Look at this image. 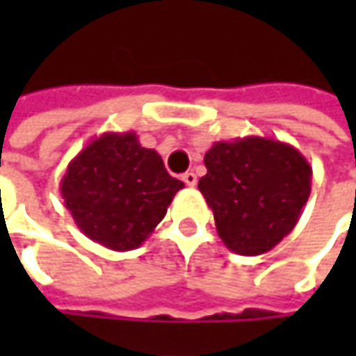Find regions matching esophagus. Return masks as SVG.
I'll return each instance as SVG.
<instances>
[{
	"mask_svg": "<svg viewBox=\"0 0 356 356\" xmlns=\"http://www.w3.org/2000/svg\"><path fill=\"white\" fill-rule=\"evenodd\" d=\"M182 180H184V184L190 186V188H194L196 182H198V178H196L194 172H186V174H182Z\"/></svg>",
	"mask_w": 356,
	"mask_h": 356,
	"instance_id": "esophagus-1",
	"label": "esophagus"
}]
</instances>
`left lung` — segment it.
<instances>
[{"label": "left lung", "instance_id": "8db88e82", "mask_svg": "<svg viewBox=\"0 0 356 356\" xmlns=\"http://www.w3.org/2000/svg\"><path fill=\"white\" fill-rule=\"evenodd\" d=\"M204 164L208 172L198 188L227 250L261 255L299 222L313 170L291 144L266 136L220 140L206 152Z\"/></svg>", "mask_w": 356, "mask_h": 356}]
</instances>
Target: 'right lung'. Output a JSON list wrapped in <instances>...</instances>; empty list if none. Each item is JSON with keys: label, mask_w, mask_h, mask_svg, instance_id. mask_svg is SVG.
Returning <instances> with one entry per match:
<instances>
[{"label": "right lung", "mask_w": 356, "mask_h": 356, "mask_svg": "<svg viewBox=\"0 0 356 356\" xmlns=\"http://www.w3.org/2000/svg\"><path fill=\"white\" fill-rule=\"evenodd\" d=\"M182 188L132 130L95 136L61 178V196L79 229L115 252L143 245Z\"/></svg>", "instance_id": "add662e5"}]
</instances>
